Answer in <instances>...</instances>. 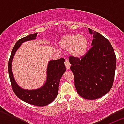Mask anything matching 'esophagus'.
<instances>
[{
	"instance_id": "1",
	"label": "esophagus",
	"mask_w": 124,
	"mask_h": 124,
	"mask_svg": "<svg viewBox=\"0 0 124 124\" xmlns=\"http://www.w3.org/2000/svg\"><path fill=\"white\" fill-rule=\"evenodd\" d=\"M64 64H65V66H66V70H69L70 68V62H69L68 60H65V61H64Z\"/></svg>"
}]
</instances>
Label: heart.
I'll return each mask as SVG.
<instances>
[{
    "instance_id": "heart-1",
    "label": "heart",
    "mask_w": 124,
    "mask_h": 124,
    "mask_svg": "<svg viewBox=\"0 0 124 124\" xmlns=\"http://www.w3.org/2000/svg\"><path fill=\"white\" fill-rule=\"evenodd\" d=\"M59 46L62 50H68L70 55L81 58L87 53L89 43L87 37L83 35L68 34L59 40Z\"/></svg>"
}]
</instances>
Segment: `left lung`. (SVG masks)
<instances>
[{
  "mask_svg": "<svg viewBox=\"0 0 124 124\" xmlns=\"http://www.w3.org/2000/svg\"><path fill=\"white\" fill-rule=\"evenodd\" d=\"M93 35L92 47L81 58L69 57L77 93L94 100L110 90L114 80L116 56L111 44L101 34L89 28Z\"/></svg>",
  "mask_w": 124,
  "mask_h": 124,
  "instance_id": "obj_1",
  "label": "left lung"
}]
</instances>
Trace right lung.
I'll use <instances>...</instances> for the list:
<instances>
[{
	"mask_svg": "<svg viewBox=\"0 0 124 124\" xmlns=\"http://www.w3.org/2000/svg\"><path fill=\"white\" fill-rule=\"evenodd\" d=\"M37 35V33L30 34L16 42L8 60V71L12 88L18 98L30 104L45 106L52 102L58 95L60 79L66 71L64 59L60 58L57 60H51L49 62L47 68L46 81L44 86L35 90H25L20 87L15 81L12 72V61L17 49L22 43L35 39Z\"/></svg>",
	"mask_w": 124,
	"mask_h": 124,
	"instance_id": "add662e5",
	"label": "right lung"
}]
</instances>
